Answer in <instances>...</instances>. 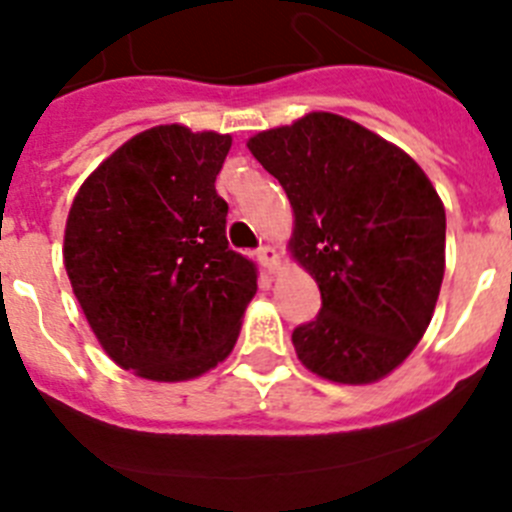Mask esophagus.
I'll return each mask as SVG.
<instances>
[{"label":"esophagus","mask_w":512,"mask_h":512,"mask_svg":"<svg viewBox=\"0 0 512 512\" xmlns=\"http://www.w3.org/2000/svg\"><path fill=\"white\" fill-rule=\"evenodd\" d=\"M256 261L264 266L266 271H274L279 266V253L274 246H259L256 248Z\"/></svg>","instance_id":"esophagus-1"}]
</instances>
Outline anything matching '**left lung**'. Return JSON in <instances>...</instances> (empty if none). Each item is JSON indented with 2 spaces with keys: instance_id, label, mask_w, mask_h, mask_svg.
Masks as SVG:
<instances>
[{
  "instance_id": "8db88e82",
  "label": "left lung",
  "mask_w": 512,
  "mask_h": 512,
  "mask_svg": "<svg viewBox=\"0 0 512 512\" xmlns=\"http://www.w3.org/2000/svg\"><path fill=\"white\" fill-rule=\"evenodd\" d=\"M248 149L287 192L294 256L320 284V314L292 332L299 360L327 381H378L434 314L447 236L437 190L409 154L325 111Z\"/></svg>"
}]
</instances>
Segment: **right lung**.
Instances as JSON below:
<instances>
[{"label": "right lung", "instance_id": "obj_1", "mask_svg": "<svg viewBox=\"0 0 512 512\" xmlns=\"http://www.w3.org/2000/svg\"><path fill=\"white\" fill-rule=\"evenodd\" d=\"M228 134L154 126L83 182L65 271L98 342L149 381H187L236 345L259 269L228 248L215 177Z\"/></svg>", "mask_w": 512, "mask_h": 512}]
</instances>
